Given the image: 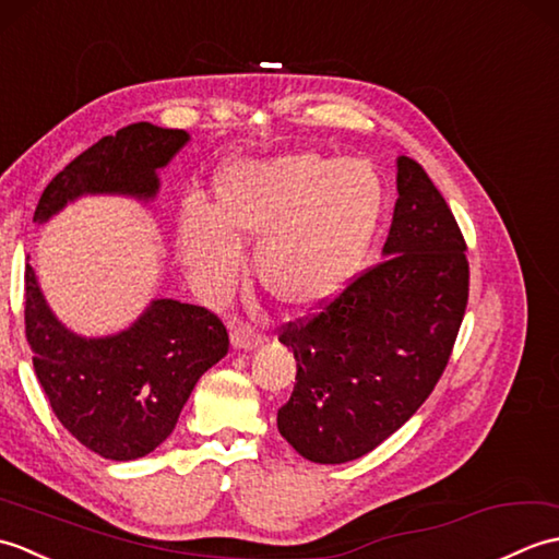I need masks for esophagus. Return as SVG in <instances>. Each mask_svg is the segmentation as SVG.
Returning a JSON list of instances; mask_svg holds the SVG:
<instances>
[{"mask_svg": "<svg viewBox=\"0 0 559 559\" xmlns=\"http://www.w3.org/2000/svg\"><path fill=\"white\" fill-rule=\"evenodd\" d=\"M230 341L235 348L249 350V348H257L259 343H264V334H261V331L254 329L249 322H233L230 324Z\"/></svg>", "mask_w": 559, "mask_h": 559, "instance_id": "esophagus-1", "label": "esophagus"}]
</instances>
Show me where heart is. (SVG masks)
I'll use <instances>...</instances> for the list:
<instances>
[{"mask_svg":"<svg viewBox=\"0 0 559 559\" xmlns=\"http://www.w3.org/2000/svg\"><path fill=\"white\" fill-rule=\"evenodd\" d=\"M384 209V182L367 160L283 153L235 160L213 180L211 211L187 201L177 247L199 288L218 290L257 240L264 290L293 310L334 300L360 271Z\"/></svg>","mask_w":559,"mask_h":559,"instance_id":"1","label":"heart"}]
</instances>
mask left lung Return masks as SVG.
I'll use <instances>...</instances> for the list:
<instances>
[{
  "mask_svg": "<svg viewBox=\"0 0 559 559\" xmlns=\"http://www.w3.org/2000/svg\"><path fill=\"white\" fill-rule=\"evenodd\" d=\"M396 187L386 259L281 326L298 374L278 432L314 463L360 459L394 435L432 394L466 314V240L454 213L408 156Z\"/></svg>",
  "mask_w": 559,
  "mask_h": 559,
  "instance_id": "left-lung-1",
  "label": "left lung"
}]
</instances>
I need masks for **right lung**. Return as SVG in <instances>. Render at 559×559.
<instances>
[{"label": "right lung", "mask_w": 559, "mask_h": 559, "mask_svg": "<svg viewBox=\"0 0 559 559\" xmlns=\"http://www.w3.org/2000/svg\"><path fill=\"white\" fill-rule=\"evenodd\" d=\"M182 129L136 122L71 160L35 209L43 223L81 194L151 199L156 170L187 144ZM26 338L45 396L67 430L103 459L132 461L170 437L199 377L228 353V331L206 307L153 300L134 326L81 338L57 322L26 264Z\"/></svg>", "instance_id": "1"}]
</instances>
